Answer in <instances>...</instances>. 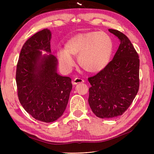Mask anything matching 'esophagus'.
<instances>
[{
	"label": "esophagus",
	"instance_id": "obj_1",
	"mask_svg": "<svg viewBox=\"0 0 154 154\" xmlns=\"http://www.w3.org/2000/svg\"><path fill=\"white\" fill-rule=\"evenodd\" d=\"M83 82H84V80H83V79L80 78H75L74 79V80L72 81V84L76 85V84H78V83H83Z\"/></svg>",
	"mask_w": 154,
	"mask_h": 154
}]
</instances>
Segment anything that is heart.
<instances>
[{
  "label": "heart",
  "mask_w": 154,
  "mask_h": 154,
  "mask_svg": "<svg viewBox=\"0 0 154 154\" xmlns=\"http://www.w3.org/2000/svg\"><path fill=\"white\" fill-rule=\"evenodd\" d=\"M113 49V42L105 32H88L72 36L64 49L58 48L57 54L61 67L70 71L74 65L71 56H77L80 66L87 71H101L108 65Z\"/></svg>",
  "instance_id": "heart-1"
}]
</instances>
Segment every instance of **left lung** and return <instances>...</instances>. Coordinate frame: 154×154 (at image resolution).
Listing matches in <instances>:
<instances>
[{
	"label": "left lung",
	"instance_id": "left-lung-1",
	"mask_svg": "<svg viewBox=\"0 0 154 154\" xmlns=\"http://www.w3.org/2000/svg\"><path fill=\"white\" fill-rule=\"evenodd\" d=\"M109 31L119 38V48L105 69L88 78L91 85L88 103L100 118L122 115L132 103L139 87V59L136 49L123 32Z\"/></svg>",
	"mask_w": 154,
	"mask_h": 154
}]
</instances>
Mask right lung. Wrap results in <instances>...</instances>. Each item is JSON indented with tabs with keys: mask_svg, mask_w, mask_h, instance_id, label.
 I'll return each mask as SVG.
<instances>
[{
	"mask_svg": "<svg viewBox=\"0 0 154 154\" xmlns=\"http://www.w3.org/2000/svg\"><path fill=\"white\" fill-rule=\"evenodd\" d=\"M51 32H36L22 46L17 66L18 97L23 108L36 120L53 122L66 109L72 85L71 79L57 72L58 60L51 53Z\"/></svg>",
	"mask_w": 154,
	"mask_h": 154,
	"instance_id": "right-lung-1",
	"label": "right lung"
}]
</instances>
